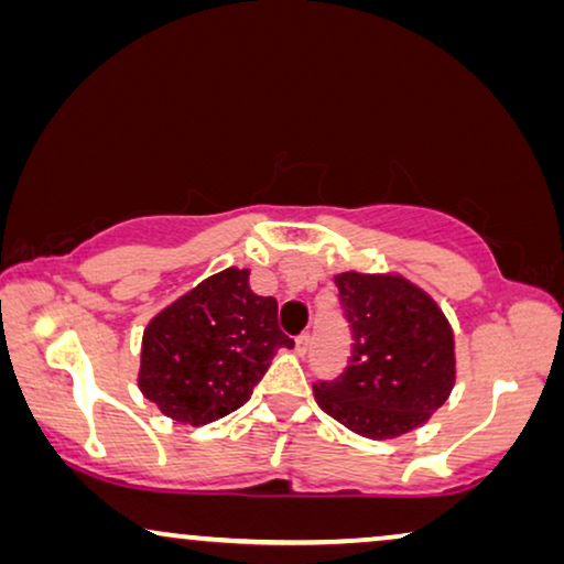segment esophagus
<instances>
[{"mask_svg": "<svg viewBox=\"0 0 564 564\" xmlns=\"http://www.w3.org/2000/svg\"><path fill=\"white\" fill-rule=\"evenodd\" d=\"M307 346H311V334H300L295 338V354H297V357H303V354L307 351Z\"/></svg>", "mask_w": 564, "mask_h": 564, "instance_id": "esophagus-1", "label": "esophagus"}]
</instances>
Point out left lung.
<instances>
[{
    "label": "left lung",
    "mask_w": 564,
    "mask_h": 564,
    "mask_svg": "<svg viewBox=\"0 0 564 564\" xmlns=\"http://www.w3.org/2000/svg\"><path fill=\"white\" fill-rule=\"evenodd\" d=\"M351 323L349 367L313 384L315 403L365 438L421 429L457 382L454 330L434 297L398 272L334 276Z\"/></svg>",
    "instance_id": "left-lung-1"
}]
</instances>
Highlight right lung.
<instances>
[{"label": "right lung", "mask_w": 564, "mask_h": 564, "mask_svg": "<svg viewBox=\"0 0 564 564\" xmlns=\"http://www.w3.org/2000/svg\"><path fill=\"white\" fill-rule=\"evenodd\" d=\"M249 274L238 267L210 274L143 328L138 388L172 421L205 426L234 413L276 349H292L276 300L257 295Z\"/></svg>", "instance_id": "right-lung-1"}]
</instances>
